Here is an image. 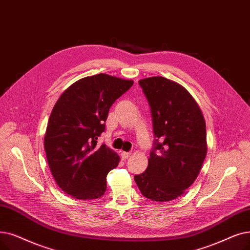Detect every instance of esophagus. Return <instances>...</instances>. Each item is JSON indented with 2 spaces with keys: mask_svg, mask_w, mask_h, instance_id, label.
<instances>
[{
  "mask_svg": "<svg viewBox=\"0 0 250 250\" xmlns=\"http://www.w3.org/2000/svg\"><path fill=\"white\" fill-rule=\"evenodd\" d=\"M132 155V153L131 152H122V157L124 158V159H126V158H128L129 156Z\"/></svg>",
  "mask_w": 250,
  "mask_h": 250,
  "instance_id": "esophagus-1",
  "label": "esophagus"
}]
</instances>
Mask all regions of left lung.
<instances>
[{
  "mask_svg": "<svg viewBox=\"0 0 250 250\" xmlns=\"http://www.w3.org/2000/svg\"><path fill=\"white\" fill-rule=\"evenodd\" d=\"M139 83L151 107L157 139L147 169L135 176V181L146 198L170 201L182 196L199 175L208 153L205 121L197 102L182 84L164 77L143 79Z\"/></svg>",
  "mask_w": 250,
  "mask_h": 250,
  "instance_id": "8db88e82",
  "label": "left lung"
}]
</instances>
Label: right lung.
<instances>
[{"mask_svg": "<svg viewBox=\"0 0 250 250\" xmlns=\"http://www.w3.org/2000/svg\"><path fill=\"white\" fill-rule=\"evenodd\" d=\"M134 82L99 73L73 83L51 112L44 146L52 176L77 199L101 197L107 173L121 160L105 144L97 145L111 105Z\"/></svg>", "mask_w": 250, "mask_h": 250, "instance_id": "obj_1", "label": "right lung"}]
</instances>
